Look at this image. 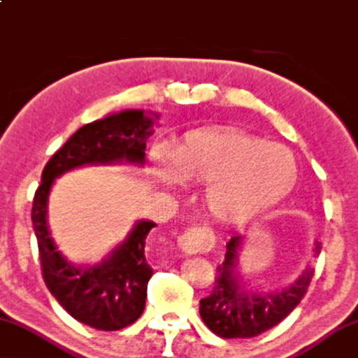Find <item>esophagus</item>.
I'll return each instance as SVG.
<instances>
[{
    "mask_svg": "<svg viewBox=\"0 0 358 358\" xmlns=\"http://www.w3.org/2000/svg\"><path fill=\"white\" fill-rule=\"evenodd\" d=\"M214 234L206 225H196L179 236L178 246L185 255H195V252H206L214 246Z\"/></svg>",
    "mask_w": 358,
    "mask_h": 358,
    "instance_id": "1",
    "label": "esophagus"
}]
</instances>
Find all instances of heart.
<instances>
[{
  "instance_id": "b5f03b06",
  "label": "heart",
  "mask_w": 358,
  "mask_h": 358,
  "mask_svg": "<svg viewBox=\"0 0 358 358\" xmlns=\"http://www.w3.org/2000/svg\"><path fill=\"white\" fill-rule=\"evenodd\" d=\"M152 174L166 187L206 184L208 210L227 222H245L271 210L298 179L287 147L236 131H195L169 152L153 155Z\"/></svg>"
}]
</instances>
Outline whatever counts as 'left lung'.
Instances as JSON below:
<instances>
[{
	"mask_svg": "<svg viewBox=\"0 0 358 358\" xmlns=\"http://www.w3.org/2000/svg\"><path fill=\"white\" fill-rule=\"evenodd\" d=\"M243 236L234 235L227 243L224 261L219 264L214 288L208 298L200 301V315L205 325L217 336L255 338L273 328L293 312L304 298L313 275L307 266L293 283L275 291H252L243 282L238 256ZM320 255V243L313 245V256Z\"/></svg>",
	"mask_w": 358,
	"mask_h": 358,
	"instance_id": "obj_1",
	"label": "left lung"
}]
</instances>
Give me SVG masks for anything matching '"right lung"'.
<instances>
[{"label": "right lung", "mask_w": 358, "mask_h": 358, "mask_svg": "<svg viewBox=\"0 0 358 358\" xmlns=\"http://www.w3.org/2000/svg\"><path fill=\"white\" fill-rule=\"evenodd\" d=\"M152 126L153 118L144 110H123L85 124L46 163L33 198L31 222L48 289L75 320L102 331L128 327L144 312L147 283L153 273L144 248L148 232L157 224L137 221L123 243L101 262L75 266L57 250L49 232V194L57 178L86 164H144Z\"/></svg>", "instance_id": "right-lung-1"}]
</instances>
